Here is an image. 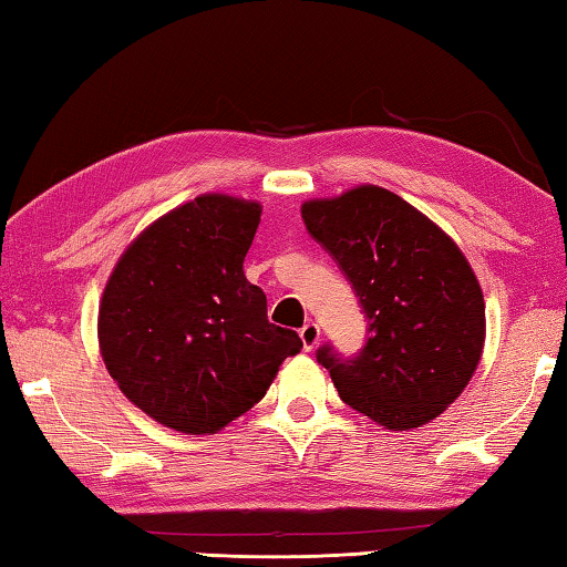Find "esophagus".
Returning a JSON list of instances; mask_svg holds the SVG:
<instances>
[{
  "mask_svg": "<svg viewBox=\"0 0 567 567\" xmlns=\"http://www.w3.org/2000/svg\"><path fill=\"white\" fill-rule=\"evenodd\" d=\"M299 336H301V341H303V351H313L316 346L321 343V329L313 321L306 323L303 329L299 331Z\"/></svg>",
  "mask_w": 567,
  "mask_h": 567,
  "instance_id": "34e87169",
  "label": "esophagus"
}]
</instances>
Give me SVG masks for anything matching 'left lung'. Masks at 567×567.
Wrapping results in <instances>:
<instances>
[{
	"label": "left lung",
	"mask_w": 567,
	"mask_h": 567,
	"mask_svg": "<svg viewBox=\"0 0 567 567\" xmlns=\"http://www.w3.org/2000/svg\"><path fill=\"white\" fill-rule=\"evenodd\" d=\"M309 234L339 261L369 319L353 361L323 346L341 401L389 431L421 429L478 369L485 301L478 276L443 228L383 186L301 204Z\"/></svg>",
	"instance_id": "left-lung-1"
}]
</instances>
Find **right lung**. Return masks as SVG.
Segmentation results:
<instances>
[{
    "mask_svg": "<svg viewBox=\"0 0 567 567\" xmlns=\"http://www.w3.org/2000/svg\"><path fill=\"white\" fill-rule=\"evenodd\" d=\"M261 204L202 194L148 224L99 301L109 375L148 419L188 435L226 429L264 399L299 333L268 323L244 276Z\"/></svg>",
    "mask_w": 567,
    "mask_h": 567,
    "instance_id": "right-lung-1",
    "label": "right lung"
}]
</instances>
